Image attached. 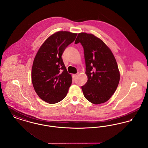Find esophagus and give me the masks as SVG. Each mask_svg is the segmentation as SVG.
Listing matches in <instances>:
<instances>
[{"instance_id": "esophagus-1", "label": "esophagus", "mask_w": 148, "mask_h": 148, "mask_svg": "<svg viewBox=\"0 0 148 148\" xmlns=\"http://www.w3.org/2000/svg\"><path fill=\"white\" fill-rule=\"evenodd\" d=\"M77 74H74V75H73V77H74L75 79V78H76V77H77Z\"/></svg>"}]
</instances>
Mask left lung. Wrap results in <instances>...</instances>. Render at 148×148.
Returning a JSON list of instances; mask_svg holds the SVG:
<instances>
[{
	"instance_id": "8db88e82",
	"label": "left lung",
	"mask_w": 148,
	"mask_h": 148,
	"mask_svg": "<svg viewBox=\"0 0 148 148\" xmlns=\"http://www.w3.org/2000/svg\"><path fill=\"white\" fill-rule=\"evenodd\" d=\"M84 48L86 74L88 79L81 87L86 99L93 104L108 101L116 90L120 72L111 51L92 34L78 33L75 43Z\"/></svg>"
}]
</instances>
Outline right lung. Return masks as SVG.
<instances>
[{"mask_svg":"<svg viewBox=\"0 0 148 148\" xmlns=\"http://www.w3.org/2000/svg\"><path fill=\"white\" fill-rule=\"evenodd\" d=\"M77 33L59 31L51 35L40 47L33 63L32 81L39 97L56 103L66 96L72 84L62 55L77 36Z\"/></svg>","mask_w":148,"mask_h":148,"instance_id":"add662e5","label":"right lung"}]
</instances>
